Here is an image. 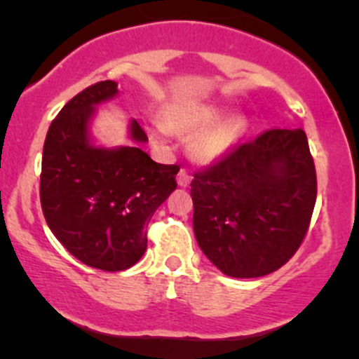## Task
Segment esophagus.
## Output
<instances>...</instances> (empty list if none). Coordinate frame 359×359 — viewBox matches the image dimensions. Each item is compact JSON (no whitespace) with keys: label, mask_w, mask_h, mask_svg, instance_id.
<instances>
[{"label":"esophagus","mask_w":359,"mask_h":359,"mask_svg":"<svg viewBox=\"0 0 359 359\" xmlns=\"http://www.w3.org/2000/svg\"><path fill=\"white\" fill-rule=\"evenodd\" d=\"M177 182H179L180 187H187L191 184V173L186 168H182L179 172V175H177Z\"/></svg>","instance_id":"esophagus-1"}]
</instances>
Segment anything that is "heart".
<instances>
[{
	"label": "heart",
	"instance_id": "1",
	"mask_svg": "<svg viewBox=\"0 0 359 359\" xmlns=\"http://www.w3.org/2000/svg\"><path fill=\"white\" fill-rule=\"evenodd\" d=\"M222 114V107L196 104L168 111L163 123L168 130L179 133H191L198 129L189 142L191 154L200 163L212 165L226 156L245 132V119L241 116L219 119ZM165 133L166 130L163 126L153 130V137L156 140H161Z\"/></svg>",
	"mask_w": 359,
	"mask_h": 359
}]
</instances>
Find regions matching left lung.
Masks as SVG:
<instances>
[{
	"label": "left lung",
	"instance_id": "8db88e82",
	"mask_svg": "<svg viewBox=\"0 0 359 359\" xmlns=\"http://www.w3.org/2000/svg\"><path fill=\"white\" fill-rule=\"evenodd\" d=\"M194 236L213 266L259 278L302 245L316 203V168L302 128H273L240 144L191 182Z\"/></svg>",
	"mask_w": 359,
	"mask_h": 359
}]
</instances>
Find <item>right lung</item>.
<instances>
[{
  "mask_svg": "<svg viewBox=\"0 0 359 359\" xmlns=\"http://www.w3.org/2000/svg\"><path fill=\"white\" fill-rule=\"evenodd\" d=\"M118 93V83L99 81L62 107L43 146L39 200L46 224L69 253L95 269L125 271L147 248L151 217L173 191L179 165L153 161L140 147L104 149L90 142L97 104ZM130 137L147 140L133 119Z\"/></svg>",
  "mask_w": 359,
  "mask_h": 359,
  "instance_id": "obj_1",
  "label": "right lung"
}]
</instances>
